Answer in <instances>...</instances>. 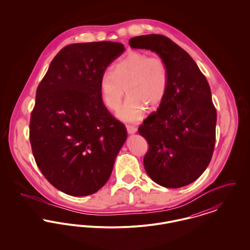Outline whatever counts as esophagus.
Segmentation results:
<instances>
[{
	"mask_svg": "<svg viewBox=\"0 0 250 250\" xmlns=\"http://www.w3.org/2000/svg\"><path fill=\"white\" fill-rule=\"evenodd\" d=\"M126 129L129 134H135L138 131V127L136 125H126Z\"/></svg>",
	"mask_w": 250,
	"mask_h": 250,
	"instance_id": "obj_1",
	"label": "esophagus"
}]
</instances>
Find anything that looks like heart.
<instances>
[{
    "label": "heart",
    "instance_id": "b5f03b06",
    "mask_svg": "<svg viewBox=\"0 0 250 250\" xmlns=\"http://www.w3.org/2000/svg\"><path fill=\"white\" fill-rule=\"evenodd\" d=\"M167 88L166 62L140 51H131L122 57L99 83L102 100L109 109L119 107L126 90L128 96L116 111L117 118L124 122L141 119L147 105L158 106L165 98Z\"/></svg>",
    "mask_w": 250,
    "mask_h": 250
}]
</instances>
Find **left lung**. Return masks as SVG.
Returning <instances> with one entry per match:
<instances>
[{"label":"left lung","instance_id":"1","mask_svg":"<svg viewBox=\"0 0 250 250\" xmlns=\"http://www.w3.org/2000/svg\"><path fill=\"white\" fill-rule=\"evenodd\" d=\"M129 45L154 51L168 69L165 98L139 127L149 144L145 170L161 187L188 186L202 175L214 152L216 110L210 86L190 55L166 36H136Z\"/></svg>","mask_w":250,"mask_h":250}]
</instances>
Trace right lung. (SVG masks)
<instances>
[{
  "mask_svg": "<svg viewBox=\"0 0 250 250\" xmlns=\"http://www.w3.org/2000/svg\"><path fill=\"white\" fill-rule=\"evenodd\" d=\"M125 51L102 41L62 48L36 90L30 142L36 164L48 182L67 195L99 190L109 178L127 138L123 123L104 105L99 83Z\"/></svg>",
  "mask_w": 250,
  "mask_h": 250,
  "instance_id": "right-lung-1",
  "label": "right lung"
}]
</instances>
